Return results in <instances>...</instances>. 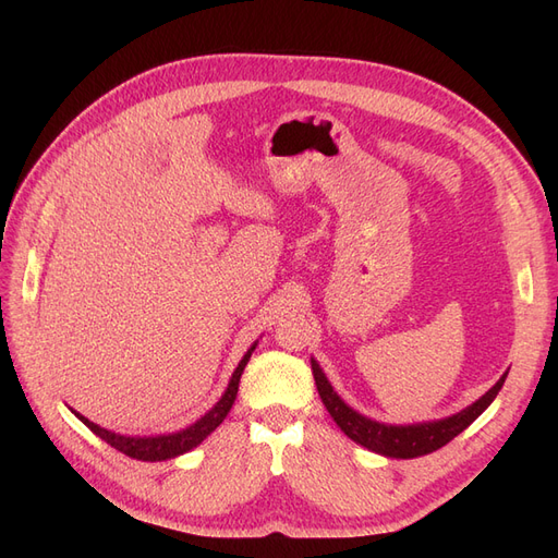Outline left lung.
<instances>
[{
  "mask_svg": "<svg viewBox=\"0 0 558 558\" xmlns=\"http://www.w3.org/2000/svg\"><path fill=\"white\" fill-rule=\"evenodd\" d=\"M312 375L328 414L335 418V424L344 430V435L369 451L388 456V459H416V456L430 453L451 442L456 435L463 433L472 421H475L488 404L494 402V398L498 396V391L505 384V377H508L502 375L494 388H488L480 400L472 402L470 408L461 410L459 414H451L440 421H426V424L391 426V424H379V421H373L359 414L356 410H351L349 404L332 391L324 369L318 367L314 359H312Z\"/></svg>",
  "mask_w": 558,
  "mask_h": 558,
  "instance_id": "8db88e82",
  "label": "left lung"
}]
</instances>
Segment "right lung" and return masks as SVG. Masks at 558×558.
I'll return each instance as SVG.
<instances>
[{
	"instance_id": "right-lung-1",
	"label": "right lung",
	"mask_w": 558,
	"mask_h": 558,
	"mask_svg": "<svg viewBox=\"0 0 558 558\" xmlns=\"http://www.w3.org/2000/svg\"><path fill=\"white\" fill-rule=\"evenodd\" d=\"M253 349H256V342H253V347L244 353V359L240 361L238 369H234V373H232L230 384L226 388V393L221 396V400H218L205 416L197 418L193 426L183 428V430L167 433V435H150V437H130V435H121V433H111V430H107L102 426L93 424V421H88L86 416H81L78 412H74V410L72 412L97 437H102L107 445H111L118 451H123L125 456H130V459H137V461H167V459H174V456H181L185 451H191L193 447H197L209 433H214L218 426L223 424V418L228 416L234 398H238L240 377L244 373V367H246V363L251 359Z\"/></svg>"
}]
</instances>
